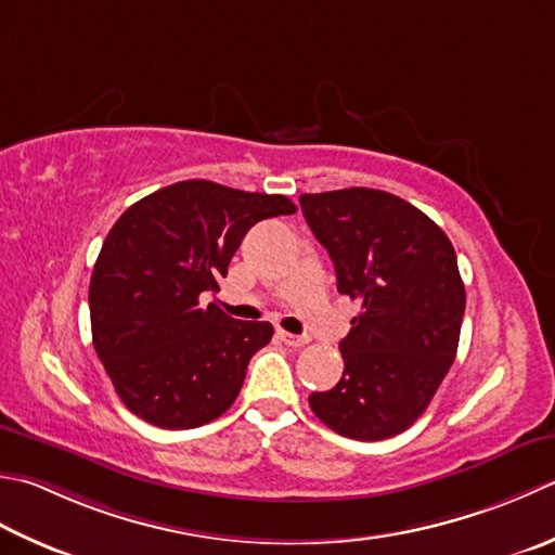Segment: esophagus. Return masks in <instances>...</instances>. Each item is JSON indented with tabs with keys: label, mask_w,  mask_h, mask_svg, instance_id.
I'll use <instances>...</instances> for the list:
<instances>
[{
	"label": "esophagus",
	"mask_w": 555,
	"mask_h": 555,
	"mask_svg": "<svg viewBox=\"0 0 555 555\" xmlns=\"http://www.w3.org/2000/svg\"><path fill=\"white\" fill-rule=\"evenodd\" d=\"M276 336L281 341H284L286 346H293V349H298V346H306L308 344V336H300V334H291V332H284L279 330Z\"/></svg>",
	"instance_id": "1"
}]
</instances>
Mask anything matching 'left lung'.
I'll list each match as a JSON object with an SVG mask.
<instances>
[{
  "label": "left lung",
  "instance_id": "8db88e82",
  "mask_svg": "<svg viewBox=\"0 0 555 555\" xmlns=\"http://www.w3.org/2000/svg\"><path fill=\"white\" fill-rule=\"evenodd\" d=\"M300 209L336 269V288L361 302L339 349L344 375L310 409L353 440L406 430L457 356L464 284L450 237L414 204L383 190L300 194Z\"/></svg>",
  "mask_w": 555,
  "mask_h": 555
}]
</instances>
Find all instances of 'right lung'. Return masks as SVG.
Returning <instances> with one entry per match:
<instances>
[{"instance_id": "right-lung-1", "label": "right lung", "mask_w": 555, "mask_h": 555, "mask_svg": "<svg viewBox=\"0 0 555 555\" xmlns=\"http://www.w3.org/2000/svg\"><path fill=\"white\" fill-rule=\"evenodd\" d=\"M296 214L284 194L209 180L168 184L119 216L95 259L93 349L122 404L158 428H197L241 395L269 322L233 320L209 302L245 233Z\"/></svg>"}]
</instances>
